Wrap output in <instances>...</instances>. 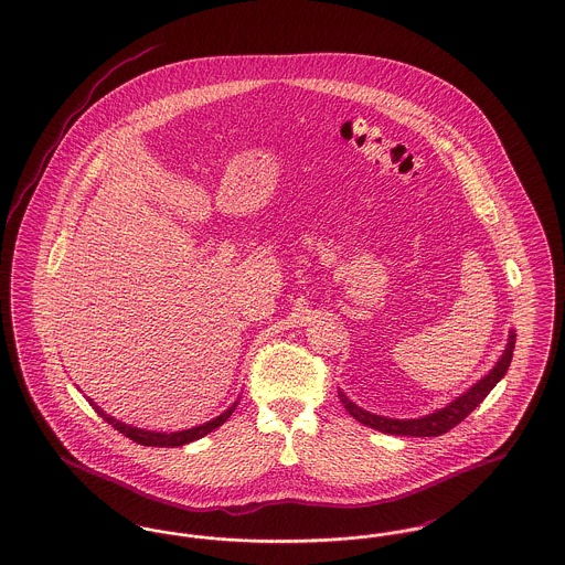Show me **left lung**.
Returning a JSON list of instances; mask_svg holds the SVG:
<instances>
[{
    "label": "left lung",
    "mask_w": 565,
    "mask_h": 565,
    "mask_svg": "<svg viewBox=\"0 0 565 565\" xmlns=\"http://www.w3.org/2000/svg\"><path fill=\"white\" fill-rule=\"evenodd\" d=\"M514 341H516V334H514V330H511L507 348L502 351L500 360L495 362V366L487 375L481 376L470 390L459 394L456 401H451V403L443 406V408H436L434 413H428L424 417H417V419H394V417L376 415V413H371V411L351 403L350 398L345 396V392H341V390H339V398H341L343 406L350 411L353 419H358L360 424H364L369 428L383 431V434H396V436H440V434L456 428L459 422H463L479 404L483 403L487 394L495 387V383H500L502 376L507 375V371L511 366Z\"/></svg>",
    "instance_id": "obj_1"
}]
</instances>
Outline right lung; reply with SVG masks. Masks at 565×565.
I'll use <instances>...</instances> for the list:
<instances>
[{
	"label": "right lung",
	"instance_id": "1",
	"mask_svg": "<svg viewBox=\"0 0 565 565\" xmlns=\"http://www.w3.org/2000/svg\"><path fill=\"white\" fill-rule=\"evenodd\" d=\"M84 398H86L88 404L97 411V415H99V417H104V422H108L111 428H116L120 434H125L127 438H131L134 443H137V445H143V447H182V445H189L192 440H199V438L207 436L210 431H214L215 428H220V426H222V424L233 415V411H235V408H237V404H239V401H235V403L231 404L222 415H217L215 419H210L207 424L194 426V428H189V430L154 431L141 430V428H135L131 424H125V422H120V419H116V417L108 415L99 404L93 403V398H88V396H84Z\"/></svg>",
	"mask_w": 565,
	"mask_h": 565
}]
</instances>
